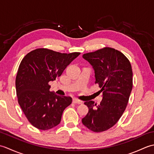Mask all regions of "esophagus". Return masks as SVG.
<instances>
[{"instance_id": "34e87169", "label": "esophagus", "mask_w": 154, "mask_h": 154, "mask_svg": "<svg viewBox=\"0 0 154 154\" xmlns=\"http://www.w3.org/2000/svg\"><path fill=\"white\" fill-rule=\"evenodd\" d=\"M73 103H75V104H83V101L82 100H79V99H73Z\"/></svg>"}]
</instances>
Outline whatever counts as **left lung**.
I'll return each instance as SVG.
<instances>
[{
	"label": "left lung",
	"mask_w": 154,
	"mask_h": 154,
	"mask_svg": "<svg viewBox=\"0 0 154 154\" xmlns=\"http://www.w3.org/2000/svg\"><path fill=\"white\" fill-rule=\"evenodd\" d=\"M83 58L92 65L103 100L99 105L93 100L84 103L89 112L82 123L94 132L105 131L119 121L126 109L132 89L131 64L122 53L111 48L85 54Z\"/></svg>",
	"instance_id": "1"
}]
</instances>
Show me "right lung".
<instances>
[{
  "label": "right lung",
  "instance_id": "1",
  "mask_svg": "<svg viewBox=\"0 0 154 154\" xmlns=\"http://www.w3.org/2000/svg\"><path fill=\"white\" fill-rule=\"evenodd\" d=\"M79 54L39 48L23 58L16 78V94L23 112L36 128L50 130L60 123L63 110L71 104L72 99L51 92L48 83L61 76Z\"/></svg>",
  "mask_w": 154,
  "mask_h": 154
}]
</instances>
